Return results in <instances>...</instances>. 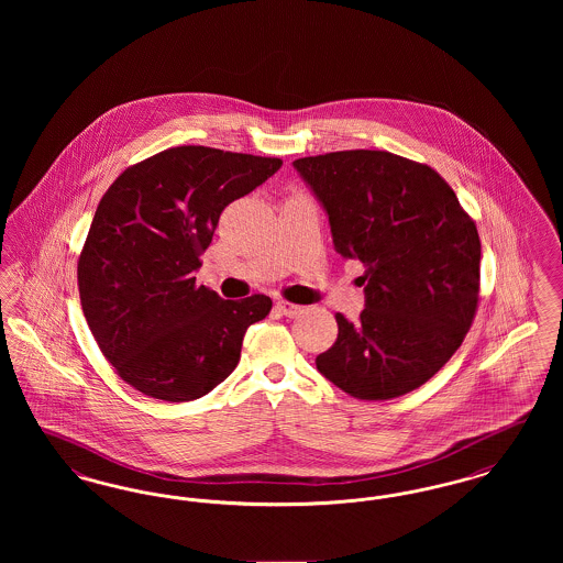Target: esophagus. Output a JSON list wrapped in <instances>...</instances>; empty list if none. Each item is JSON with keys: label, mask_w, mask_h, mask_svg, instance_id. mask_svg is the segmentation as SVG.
<instances>
[{"label": "esophagus", "mask_w": 563, "mask_h": 563, "mask_svg": "<svg viewBox=\"0 0 563 563\" xmlns=\"http://www.w3.org/2000/svg\"><path fill=\"white\" fill-rule=\"evenodd\" d=\"M276 312L278 314H283V317H287V319H294L297 314H301V306H295V303H289V301H276Z\"/></svg>", "instance_id": "34e87169"}]
</instances>
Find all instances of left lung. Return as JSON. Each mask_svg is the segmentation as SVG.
Returning <instances> with one entry per match:
<instances>
[{
  "label": "left lung",
  "mask_w": 563,
  "mask_h": 563,
  "mask_svg": "<svg viewBox=\"0 0 563 563\" xmlns=\"http://www.w3.org/2000/svg\"><path fill=\"white\" fill-rule=\"evenodd\" d=\"M294 168L329 217L335 251L365 266V310L358 321L335 314L338 340L317 369L363 401L416 390L475 317L482 242L473 219L430 166L388 152H333Z\"/></svg>",
  "instance_id": "1"
}]
</instances>
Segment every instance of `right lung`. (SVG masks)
Masks as SVG:
<instances>
[{"instance_id": "obj_1", "label": "right lung", "mask_w": 563, "mask_h": 563, "mask_svg": "<svg viewBox=\"0 0 563 563\" xmlns=\"http://www.w3.org/2000/svg\"><path fill=\"white\" fill-rule=\"evenodd\" d=\"M278 158L181 145L126 168L101 198L78 264L81 310L118 375L139 393L200 399L241 361L266 295L221 299L196 285L221 211L266 184Z\"/></svg>"}]
</instances>
